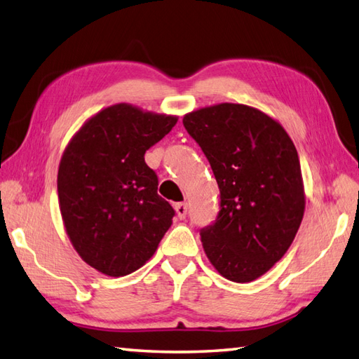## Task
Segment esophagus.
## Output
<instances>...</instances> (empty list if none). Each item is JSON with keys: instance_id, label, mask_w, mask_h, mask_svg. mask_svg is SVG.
Returning a JSON list of instances; mask_svg holds the SVG:
<instances>
[{"instance_id": "esophagus-1", "label": "esophagus", "mask_w": 359, "mask_h": 359, "mask_svg": "<svg viewBox=\"0 0 359 359\" xmlns=\"http://www.w3.org/2000/svg\"><path fill=\"white\" fill-rule=\"evenodd\" d=\"M175 212H177V216L180 219H185L187 217V212H188V205L185 202H180V203H175L174 205Z\"/></svg>"}]
</instances>
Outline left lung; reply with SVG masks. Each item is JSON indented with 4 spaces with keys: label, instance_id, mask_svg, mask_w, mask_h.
Masks as SVG:
<instances>
[{
    "label": "left lung",
    "instance_id": "8db88e82",
    "mask_svg": "<svg viewBox=\"0 0 359 359\" xmlns=\"http://www.w3.org/2000/svg\"><path fill=\"white\" fill-rule=\"evenodd\" d=\"M184 126L208 158L220 191L203 250L224 278L251 282L287 253L306 208L299 157L276 120L245 104L187 114Z\"/></svg>",
    "mask_w": 359,
    "mask_h": 359
}]
</instances>
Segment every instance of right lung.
I'll return each instance as SVG.
<instances>
[{"mask_svg": "<svg viewBox=\"0 0 359 359\" xmlns=\"http://www.w3.org/2000/svg\"><path fill=\"white\" fill-rule=\"evenodd\" d=\"M177 117L120 103L89 118L58 168L60 211L83 261L108 276H126L156 253L174 208L157 194L144 152Z\"/></svg>", "mask_w": 359, "mask_h": 359, "instance_id": "add662e5", "label": "right lung"}]
</instances>
